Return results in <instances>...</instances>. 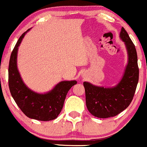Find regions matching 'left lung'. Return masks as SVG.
<instances>
[{
    "mask_svg": "<svg viewBox=\"0 0 147 147\" xmlns=\"http://www.w3.org/2000/svg\"><path fill=\"white\" fill-rule=\"evenodd\" d=\"M120 38L128 51V64L121 81L113 88H104L84 82L86 104L89 112L98 118L115 117L131 102L139 81V67L136 48L127 32L122 28Z\"/></svg>",
    "mask_w": 147,
    "mask_h": 147,
    "instance_id": "left-lung-1",
    "label": "left lung"
}]
</instances>
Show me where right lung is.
Here are the masks:
<instances>
[{"label": "right lung", "mask_w": 147, "mask_h": 147, "mask_svg": "<svg viewBox=\"0 0 147 147\" xmlns=\"http://www.w3.org/2000/svg\"><path fill=\"white\" fill-rule=\"evenodd\" d=\"M27 31L21 35L11 53L8 66L9 89L17 105L28 118L38 121H51L57 118L63 109L68 91L77 82L61 81L51 91L44 94H37L25 85L17 68V52Z\"/></svg>", "instance_id": "obj_1"}]
</instances>
